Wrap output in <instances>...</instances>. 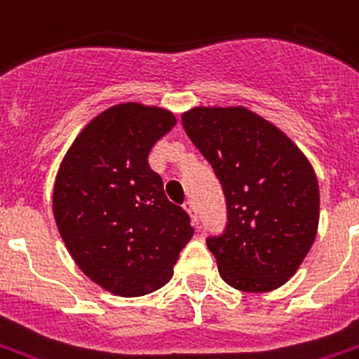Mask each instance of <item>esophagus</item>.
Segmentation results:
<instances>
[{"mask_svg":"<svg viewBox=\"0 0 359 359\" xmlns=\"http://www.w3.org/2000/svg\"><path fill=\"white\" fill-rule=\"evenodd\" d=\"M184 209L188 210V215L191 216V220L198 224V215H196V205H194V201H186Z\"/></svg>","mask_w":359,"mask_h":359,"instance_id":"obj_1","label":"esophagus"}]
</instances>
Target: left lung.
<instances>
[{
    "mask_svg": "<svg viewBox=\"0 0 359 359\" xmlns=\"http://www.w3.org/2000/svg\"><path fill=\"white\" fill-rule=\"evenodd\" d=\"M182 126L222 184L228 226L207 246L224 283L243 292L288 283L318 229L313 165L277 126L245 107H196Z\"/></svg>",
    "mask_w": 359,
    "mask_h": 359,
    "instance_id": "left-lung-1",
    "label": "left lung"
}]
</instances>
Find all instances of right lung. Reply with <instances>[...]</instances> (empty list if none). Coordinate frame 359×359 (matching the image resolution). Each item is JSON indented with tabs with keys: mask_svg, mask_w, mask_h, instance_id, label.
Wrapping results in <instances>:
<instances>
[{
	"mask_svg": "<svg viewBox=\"0 0 359 359\" xmlns=\"http://www.w3.org/2000/svg\"><path fill=\"white\" fill-rule=\"evenodd\" d=\"M175 124L165 109L111 107L79 133L56 175L60 235L82 273L111 294L161 288L194 235L188 212L165 198L147 160Z\"/></svg>",
	"mask_w": 359,
	"mask_h": 359,
	"instance_id": "obj_1",
	"label": "right lung"
}]
</instances>
